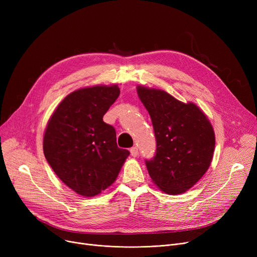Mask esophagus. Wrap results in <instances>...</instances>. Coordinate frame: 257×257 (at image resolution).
<instances>
[{"mask_svg":"<svg viewBox=\"0 0 257 257\" xmlns=\"http://www.w3.org/2000/svg\"><path fill=\"white\" fill-rule=\"evenodd\" d=\"M130 153H131V156L137 157L139 155V149L137 147H132L130 149Z\"/></svg>","mask_w":257,"mask_h":257,"instance_id":"1","label":"esophagus"}]
</instances>
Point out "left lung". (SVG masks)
Segmentation results:
<instances>
[{
    "label": "left lung",
    "instance_id": "1",
    "mask_svg": "<svg viewBox=\"0 0 257 257\" xmlns=\"http://www.w3.org/2000/svg\"><path fill=\"white\" fill-rule=\"evenodd\" d=\"M156 140L155 155L145 163L151 179L167 194L184 193L210 166L214 132L206 115L160 89L138 87Z\"/></svg>",
    "mask_w": 257,
    "mask_h": 257
}]
</instances>
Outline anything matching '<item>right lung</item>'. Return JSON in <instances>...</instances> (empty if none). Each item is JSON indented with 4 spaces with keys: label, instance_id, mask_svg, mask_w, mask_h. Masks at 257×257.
Segmentation results:
<instances>
[{
    "label": "right lung",
    "instance_id": "add662e5",
    "mask_svg": "<svg viewBox=\"0 0 257 257\" xmlns=\"http://www.w3.org/2000/svg\"><path fill=\"white\" fill-rule=\"evenodd\" d=\"M118 94L117 85L76 90L49 119L46 159L59 179L81 196H96L111 185L130 154L117 147L115 129L103 120Z\"/></svg>",
    "mask_w": 257,
    "mask_h": 257
}]
</instances>
